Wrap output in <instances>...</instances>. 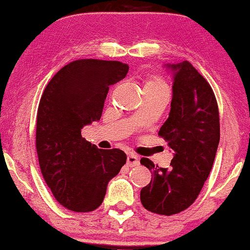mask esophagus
Here are the masks:
<instances>
[{
  "label": "esophagus",
  "instance_id": "1",
  "mask_svg": "<svg viewBox=\"0 0 250 250\" xmlns=\"http://www.w3.org/2000/svg\"><path fill=\"white\" fill-rule=\"evenodd\" d=\"M139 157L136 156L135 154H128L127 156V165L129 166V167H136V166H139Z\"/></svg>",
  "mask_w": 250,
  "mask_h": 250
}]
</instances>
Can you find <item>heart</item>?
Instances as JSON below:
<instances>
[{
  "instance_id": "b5f03b06",
  "label": "heart",
  "mask_w": 250,
  "mask_h": 250,
  "mask_svg": "<svg viewBox=\"0 0 250 250\" xmlns=\"http://www.w3.org/2000/svg\"><path fill=\"white\" fill-rule=\"evenodd\" d=\"M145 89H149V90H167V85H166L165 81H162L159 77H153V79L148 80L146 82Z\"/></svg>"
}]
</instances>
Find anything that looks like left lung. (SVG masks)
<instances>
[{
    "instance_id": "8db88e82",
    "label": "left lung",
    "mask_w": 250,
    "mask_h": 250,
    "mask_svg": "<svg viewBox=\"0 0 250 250\" xmlns=\"http://www.w3.org/2000/svg\"><path fill=\"white\" fill-rule=\"evenodd\" d=\"M163 68L173 75V100L159 135L168 142L173 160L169 168H160L141 159L151 181L140 197L147 210L169 216L193 205L208 179L220 142V119L213 89L190 63Z\"/></svg>"
}]
</instances>
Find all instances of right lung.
Returning a JSON list of instances; mask_svg holds the SVG:
<instances>
[{
  "instance_id": "1",
  "label": "right lung",
  "mask_w": 250,
  "mask_h": 250,
  "mask_svg": "<svg viewBox=\"0 0 250 250\" xmlns=\"http://www.w3.org/2000/svg\"><path fill=\"white\" fill-rule=\"evenodd\" d=\"M128 64L77 60L64 65L45 87L37 110L36 150L45 183L63 207L85 213L100 207L108 183L127 155L103 150L81 136L100 121L109 85L125 79Z\"/></svg>"
}]
</instances>
